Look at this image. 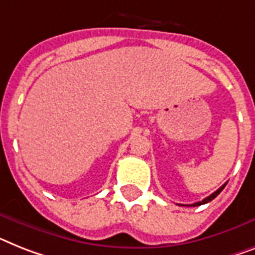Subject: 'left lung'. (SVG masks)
<instances>
[{
    "mask_svg": "<svg viewBox=\"0 0 255 255\" xmlns=\"http://www.w3.org/2000/svg\"><path fill=\"white\" fill-rule=\"evenodd\" d=\"M226 185H227V184H224V185H223V186H220V188H219L218 190L215 191V193H212L211 195H208L207 198H205V199H203V201L197 202V203H193V205H188V206H193V207H195V206H201V205H205V203H207V202H211L212 199L216 198V197H218V195L220 194V193H222L223 189L226 188ZM180 206H185V205H180Z\"/></svg>",
    "mask_w": 255,
    "mask_h": 255,
    "instance_id": "8db88e82",
    "label": "left lung"
}]
</instances>
